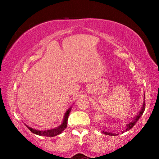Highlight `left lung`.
I'll use <instances>...</instances> for the list:
<instances>
[{
	"instance_id": "left-lung-1",
	"label": "left lung",
	"mask_w": 159,
	"mask_h": 159,
	"mask_svg": "<svg viewBox=\"0 0 159 159\" xmlns=\"http://www.w3.org/2000/svg\"><path fill=\"white\" fill-rule=\"evenodd\" d=\"M144 110H145V101H144V103H143V105H142L141 111L139 112V114L136 116L135 118H134L131 122L128 123L127 125H126L125 130L124 131H123V133H124V132H126V131H128L129 130H130V129L133 127L134 124H135V123L138 121V120L139 119V118H140L141 116L143 114ZM102 133H103L104 134H107V135H111V136H114V135H116V134H113V133H108V132H104V131H102Z\"/></svg>"
}]
</instances>
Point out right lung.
<instances>
[{"label":"right lung","mask_w":159,"mask_h":159,"mask_svg":"<svg viewBox=\"0 0 159 159\" xmlns=\"http://www.w3.org/2000/svg\"><path fill=\"white\" fill-rule=\"evenodd\" d=\"M71 108L69 109L68 111H66V112L65 113L62 124L56 128L51 129V130H34V129L31 128L30 127H29L27 125H26V127H27L29 129V130H31L32 133L36 134H38V135L46 136V137H54L55 135H57V134H60L62 133V132L64 130V129L66 128L67 120H68L69 114L70 113V111H71Z\"/></svg>","instance_id":"obj_1"}]
</instances>
